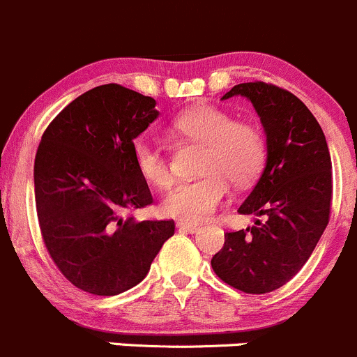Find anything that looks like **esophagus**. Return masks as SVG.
<instances>
[{"label": "esophagus", "instance_id": "esophagus-1", "mask_svg": "<svg viewBox=\"0 0 357 357\" xmlns=\"http://www.w3.org/2000/svg\"><path fill=\"white\" fill-rule=\"evenodd\" d=\"M179 229H185V231L188 233H197L200 229V225H197V222H185V221H179L178 225Z\"/></svg>", "mask_w": 357, "mask_h": 357}]
</instances>
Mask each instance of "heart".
Returning a JSON list of instances; mask_svg holds the SVG:
<instances>
[{
  "mask_svg": "<svg viewBox=\"0 0 357 357\" xmlns=\"http://www.w3.org/2000/svg\"><path fill=\"white\" fill-rule=\"evenodd\" d=\"M174 131L183 138L205 146L200 172L193 181H181L162 200V212L169 218L199 222L211 218L229 193V183L248 186L261 176L268 157L262 129L248 121H235L229 112L212 105H199L183 112L174 121ZM135 162L145 181L158 190L172 183V171L165 153L153 143L139 139Z\"/></svg>",
  "mask_w": 357,
  "mask_h": 357,
  "instance_id": "b5f03b06",
  "label": "heart"
}]
</instances>
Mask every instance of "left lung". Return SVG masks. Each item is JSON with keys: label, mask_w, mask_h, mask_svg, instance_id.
Returning <instances> with one entry per match:
<instances>
[{"label": "left lung", "mask_w": 357, "mask_h": 357, "mask_svg": "<svg viewBox=\"0 0 357 357\" xmlns=\"http://www.w3.org/2000/svg\"><path fill=\"white\" fill-rule=\"evenodd\" d=\"M245 96L266 132L268 157L240 214L264 215L225 235L212 257L215 275L245 294L290 282L321 238L332 204V160L321 126L295 95L266 82H242L222 96Z\"/></svg>", "instance_id": "obj_1"}]
</instances>
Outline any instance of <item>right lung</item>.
Segmentation results:
<instances>
[{
	"mask_svg": "<svg viewBox=\"0 0 357 357\" xmlns=\"http://www.w3.org/2000/svg\"><path fill=\"white\" fill-rule=\"evenodd\" d=\"M155 100L119 84L77 96L53 119L34 160L43 240L72 285L117 295L138 285L174 235V221H136L153 202L135 139L158 117Z\"/></svg>",
	"mask_w": 357,
	"mask_h": 357,
	"instance_id": "1",
	"label": "right lung"
}]
</instances>
